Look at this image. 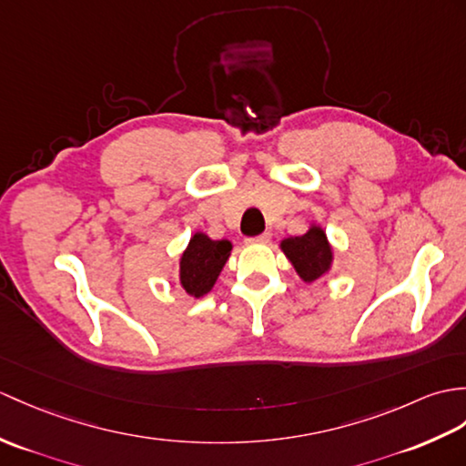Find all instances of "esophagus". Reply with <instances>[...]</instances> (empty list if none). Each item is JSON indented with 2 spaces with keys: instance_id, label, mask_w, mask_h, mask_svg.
<instances>
[{
  "instance_id": "1",
  "label": "esophagus",
  "mask_w": 466,
  "mask_h": 466,
  "mask_svg": "<svg viewBox=\"0 0 466 466\" xmlns=\"http://www.w3.org/2000/svg\"><path fill=\"white\" fill-rule=\"evenodd\" d=\"M269 238H272V234L264 232V234H258V236H252V238H246V242L248 244H266V242H269Z\"/></svg>"
}]
</instances>
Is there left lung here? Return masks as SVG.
Segmentation results:
<instances>
[{"label": "left lung", "instance_id": "1", "mask_svg": "<svg viewBox=\"0 0 466 466\" xmlns=\"http://www.w3.org/2000/svg\"><path fill=\"white\" fill-rule=\"evenodd\" d=\"M282 250L294 264L296 272L304 278V282H313L328 272L331 264V248L328 244L326 232L318 226L309 228L304 236L288 238L282 242Z\"/></svg>", "mask_w": 466, "mask_h": 466}]
</instances>
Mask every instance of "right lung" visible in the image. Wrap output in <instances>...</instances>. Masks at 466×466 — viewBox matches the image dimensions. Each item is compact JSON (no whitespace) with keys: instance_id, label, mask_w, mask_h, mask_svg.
<instances>
[{"instance_id":"obj_1","label":"right lung","mask_w":466,"mask_h":466,"mask_svg":"<svg viewBox=\"0 0 466 466\" xmlns=\"http://www.w3.org/2000/svg\"><path fill=\"white\" fill-rule=\"evenodd\" d=\"M230 250L232 244L228 240H210L204 234H194L180 259L182 288L194 298L208 294Z\"/></svg>"}]
</instances>
